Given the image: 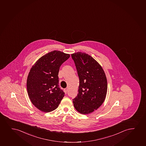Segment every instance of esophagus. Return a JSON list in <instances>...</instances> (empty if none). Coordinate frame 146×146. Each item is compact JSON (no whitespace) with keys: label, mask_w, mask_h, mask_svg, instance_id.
<instances>
[{"label":"esophagus","mask_w":146,"mask_h":146,"mask_svg":"<svg viewBox=\"0 0 146 146\" xmlns=\"http://www.w3.org/2000/svg\"><path fill=\"white\" fill-rule=\"evenodd\" d=\"M64 92L65 93V94H66L67 93V91H68V89L66 88H65L64 89Z\"/></svg>","instance_id":"esophagus-1"}]
</instances>
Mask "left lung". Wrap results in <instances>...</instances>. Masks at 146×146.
Returning <instances> with one entry per match:
<instances>
[{"mask_svg":"<svg viewBox=\"0 0 146 146\" xmlns=\"http://www.w3.org/2000/svg\"><path fill=\"white\" fill-rule=\"evenodd\" d=\"M71 56L80 79L78 93L72 100L74 107L80 113L87 115L103 103L107 92V80L102 66L91 56L80 52Z\"/></svg>","mask_w":146,"mask_h":146,"instance_id":"obj_1","label":"left lung"}]
</instances>
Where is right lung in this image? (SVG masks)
Segmentation results:
<instances>
[{"label":"right lung","instance_id":"add662e5","mask_svg":"<svg viewBox=\"0 0 146 146\" xmlns=\"http://www.w3.org/2000/svg\"><path fill=\"white\" fill-rule=\"evenodd\" d=\"M70 57V54L54 50L40 58L31 69L27 81L28 95L40 111L55 110L65 96L59 87L58 74L60 66Z\"/></svg>","mask_w":146,"mask_h":146}]
</instances>
